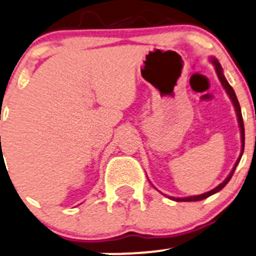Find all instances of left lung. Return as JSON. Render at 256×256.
I'll list each match as a JSON object with an SVG mask.
<instances>
[{
    "label": "left lung",
    "instance_id": "left-lung-1",
    "mask_svg": "<svg viewBox=\"0 0 256 256\" xmlns=\"http://www.w3.org/2000/svg\"><path fill=\"white\" fill-rule=\"evenodd\" d=\"M210 62H213V65H214V66H216V72H217V75H218V78H220V84H222V85H223V88H224V90H226V94H229V97H230L232 102H233V104H234V108H236V117H238L239 128H240V136H242V152H240V155H239L238 160H236V165H234L233 170L230 171V174H229V175H228V178H226V180L223 181L222 184H220V185H218L217 187H216V188H213V190H210V191L206 192V194H198V196L184 197V198H175V197H170V198H171V200H174V201H178V202H182V201H184V202L201 201V200H204V198H207V197L212 196V194H217L218 191H220V190H222L223 187H224V186L226 185V184L229 182V180H230V178H232V176H233L234 171H236V165H238V164H239V162H240V159H242V155H243V152H244V143H246V133H244V122H243V117H242V110H240V106H239L238 98H236V92H234L233 88H232V86L229 85V84H228V81H226V78H224V75H223V69H222V66H220V62H218V60L216 59V58H212V59H210Z\"/></svg>",
    "mask_w": 256,
    "mask_h": 256
}]
</instances>
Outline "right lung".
<instances>
[{
    "mask_svg": "<svg viewBox=\"0 0 256 256\" xmlns=\"http://www.w3.org/2000/svg\"><path fill=\"white\" fill-rule=\"evenodd\" d=\"M0 138H1V136H0Z\"/></svg>",
    "mask_w": 256,
    "mask_h": 256,
    "instance_id": "obj_1",
    "label": "right lung"
}]
</instances>
